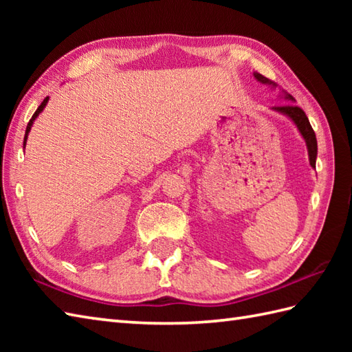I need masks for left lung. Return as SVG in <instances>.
Wrapping results in <instances>:
<instances>
[{
    "label": "left lung",
    "mask_w": 352,
    "mask_h": 352,
    "mask_svg": "<svg viewBox=\"0 0 352 352\" xmlns=\"http://www.w3.org/2000/svg\"><path fill=\"white\" fill-rule=\"evenodd\" d=\"M254 77H256L257 81H260L261 85H266L271 89L276 87V83H274L272 80H269L266 77L261 76L258 72H254ZM284 100L287 101H295V98L292 95H289L287 92H283ZM275 111H278V113L287 116L289 119H292V122L296 125V129L300 130L301 136L305 140V145H307V151H309V160L311 168H316V157H318V142H316V134L313 131L311 125L309 122V118L307 115L304 113V110L300 109L295 104H286V106H278V107H274Z\"/></svg>",
    "instance_id": "left-lung-1"
}]
</instances>
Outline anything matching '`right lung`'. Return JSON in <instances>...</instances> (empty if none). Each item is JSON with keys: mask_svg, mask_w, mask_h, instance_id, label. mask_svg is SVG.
Masks as SVG:
<instances>
[{"mask_svg": "<svg viewBox=\"0 0 352 352\" xmlns=\"http://www.w3.org/2000/svg\"><path fill=\"white\" fill-rule=\"evenodd\" d=\"M48 96H47V98H45L43 101H42V104H41V106L39 107H37V110L34 111V115L32 116V119H30V122H28V125H27V130H25V138H24V148H25V144H27V138H28V133H30V130H32V126H33V122H34V119L37 118V116H39V113H41V111L45 109V106H47V102H48Z\"/></svg>", "mask_w": 352, "mask_h": 352, "instance_id": "1", "label": "right lung"}]
</instances>
